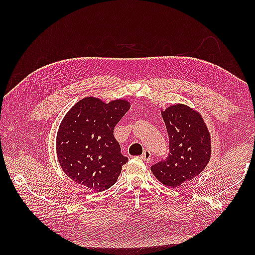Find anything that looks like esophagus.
Here are the masks:
<instances>
[{"mask_svg": "<svg viewBox=\"0 0 255 255\" xmlns=\"http://www.w3.org/2000/svg\"><path fill=\"white\" fill-rule=\"evenodd\" d=\"M140 158H141L143 161H145V162H149L150 160H151V152H150V150H148V149H145L143 152H142V154H141V156H140Z\"/></svg>", "mask_w": 255, "mask_h": 255, "instance_id": "34e87169", "label": "esophagus"}]
</instances>
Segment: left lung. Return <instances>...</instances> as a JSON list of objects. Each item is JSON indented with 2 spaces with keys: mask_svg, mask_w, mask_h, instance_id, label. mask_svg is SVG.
Segmentation results:
<instances>
[{
  "mask_svg": "<svg viewBox=\"0 0 255 255\" xmlns=\"http://www.w3.org/2000/svg\"><path fill=\"white\" fill-rule=\"evenodd\" d=\"M169 134V154L151 166L153 175L177 187L202 172L210 159V134L197 112L177 104L161 112Z\"/></svg>",
  "mask_w": 255,
  "mask_h": 255,
  "instance_id": "obj_1",
  "label": "left lung"
}]
</instances>
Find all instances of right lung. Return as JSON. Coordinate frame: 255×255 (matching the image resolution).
<instances>
[{
  "instance_id": "obj_1",
  "label": "right lung",
  "mask_w": 255,
  "mask_h": 255,
  "mask_svg": "<svg viewBox=\"0 0 255 255\" xmlns=\"http://www.w3.org/2000/svg\"><path fill=\"white\" fill-rule=\"evenodd\" d=\"M129 108L125 100L106 104L85 97L68 112L59 127L56 147L59 163L71 180L95 192L116 183L128 158L121 153L114 128Z\"/></svg>"
}]
</instances>
